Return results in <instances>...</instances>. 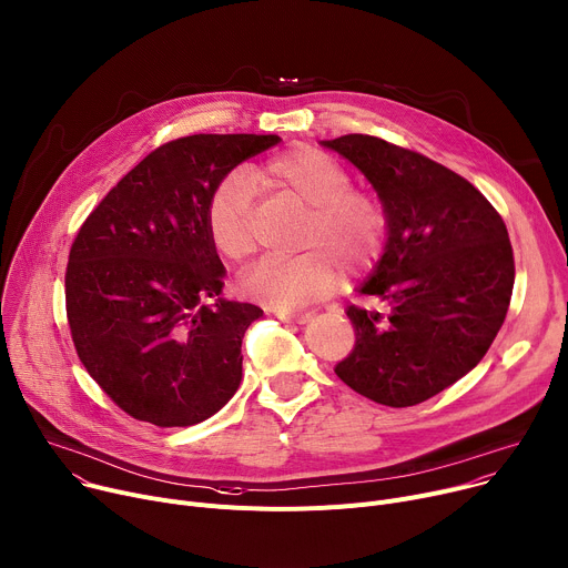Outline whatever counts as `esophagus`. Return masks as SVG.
<instances>
[{
	"label": "esophagus",
	"mask_w": 568,
	"mask_h": 568,
	"mask_svg": "<svg viewBox=\"0 0 568 568\" xmlns=\"http://www.w3.org/2000/svg\"><path fill=\"white\" fill-rule=\"evenodd\" d=\"M274 315L281 322H294V324H306L313 317L311 313H296V311H274Z\"/></svg>",
	"instance_id": "1"
}]
</instances>
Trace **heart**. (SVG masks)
Instances as JSON below:
<instances>
[{
    "label": "heart",
    "instance_id": "1",
    "mask_svg": "<svg viewBox=\"0 0 568 568\" xmlns=\"http://www.w3.org/2000/svg\"><path fill=\"white\" fill-rule=\"evenodd\" d=\"M253 180L306 207L296 240L308 248L294 257L262 260L242 278V292L257 304L298 311L328 296L349 274L369 270L388 237L384 199L365 186H352L345 164L313 145H294L264 162ZM255 186L246 173L225 175L207 203V233L216 253L244 262L257 248L253 229Z\"/></svg>",
    "mask_w": 568,
    "mask_h": 568
}]
</instances>
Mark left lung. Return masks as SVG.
Segmentation results:
<instances>
[{
	"mask_svg": "<svg viewBox=\"0 0 568 568\" xmlns=\"http://www.w3.org/2000/svg\"><path fill=\"white\" fill-rule=\"evenodd\" d=\"M322 143L358 166L388 210V244L361 294L390 315L347 308L356 345L335 374L376 404L415 406L494 345L516 274L507 225L477 186L415 150L369 134Z\"/></svg>",
	"mask_w": 568,
	"mask_h": 568,
	"instance_id": "obj_1",
	"label": "left lung"
}]
</instances>
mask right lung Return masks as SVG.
Returning <instances> with one entry per match:
<instances>
[{
  "instance_id": "1",
  "label": "right lung",
  "mask_w": 568,
  "mask_h": 568,
  "mask_svg": "<svg viewBox=\"0 0 568 568\" xmlns=\"http://www.w3.org/2000/svg\"><path fill=\"white\" fill-rule=\"evenodd\" d=\"M276 134H192L145 155L87 216L65 267V315L82 365L134 420H207L242 382V337L253 304L207 297L223 264L207 203Z\"/></svg>"
}]
</instances>
